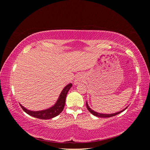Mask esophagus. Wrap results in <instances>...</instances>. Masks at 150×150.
<instances>
[{"instance_id": "1", "label": "esophagus", "mask_w": 150, "mask_h": 150, "mask_svg": "<svg viewBox=\"0 0 150 150\" xmlns=\"http://www.w3.org/2000/svg\"><path fill=\"white\" fill-rule=\"evenodd\" d=\"M80 81H81V76L80 75L77 76L76 78L75 79V84L78 83L79 82H80Z\"/></svg>"}]
</instances>
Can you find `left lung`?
Listing matches in <instances>:
<instances>
[{
    "instance_id": "obj_1",
    "label": "left lung",
    "mask_w": 150,
    "mask_h": 150,
    "mask_svg": "<svg viewBox=\"0 0 150 150\" xmlns=\"http://www.w3.org/2000/svg\"><path fill=\"white\" fill-rule=\"evenodd\" d=\"M86 107H87V109L88 110V111L91 113V114H93V115H94V116H97V117H112V116H116V115H118V114H120V112H122L123 111H125L126 109L128 108V107H126V108H125L124 110H122V111H119V112H115V113H112V114H103V113H99V112H96V111H93L92 109H91L90 108H89V106H88V102L86 101Z\"/></svg>"
}]
</instances>
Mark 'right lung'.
Listing matches in <instances>:
<instances>
[{"mask_svg": "<svg viewBox=\"0 0 150 150\" xmlns=\"http://www.w3.org/2000/svg\"><path fill=\"white\" fill-rule=\"evenodd\" d=\"M72 84L71 83H69V84H67L66 87H64V88L62 89V92L61 93L60 96L59 97L56 104L52 107L47 109V110L38 111H33L28 110V109H26L24 106H22L21 104L20 106H21L22 110H23L27 114H28L30 116L41 120H49L53 118V117L59 115L62 111V110H64L67 94L68 91H69L70 88L72 87Z\"/></svg>", "mask_w": 150, "mask_h": 150, "instance_id": "obj_1", "label": "right lung"}]
</instances>
